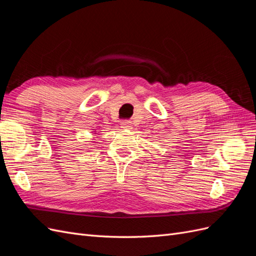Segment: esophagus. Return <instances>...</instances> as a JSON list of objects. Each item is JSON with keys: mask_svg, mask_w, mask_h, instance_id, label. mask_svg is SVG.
<instances>
[{"mask_svg": "<svg viewBox=\"0 0 256 256\" xmlns=\"http://www.w3.org/2000/svg\"><path fill=\"white\" fill-rule=\"evenodd\" d=\"M120 127L122 129H131V128H132V122H131V120H122L120 122Z\"/></svg>", "mask_w": 256, "mask_h": 256, "instance_id": "obj_1", "label": "esophagus"}]
</instances>
